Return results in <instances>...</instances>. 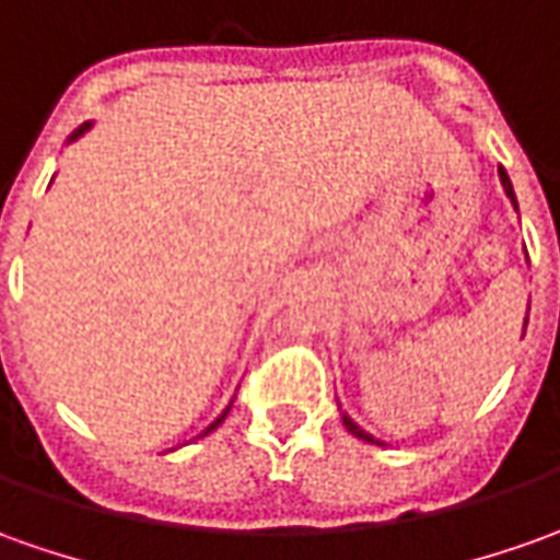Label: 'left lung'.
<instances>
[{
  "mask_svg": "<svg viewBox=\"0 0 560 560\" xmlns=\"http://www.w3.org/2000/svg\"><path fill=\"white\" fill-rule=\"evenodd\" d=\"M500 184H503L505 196H509V201H512V208L518 211V199H515V189H512V180H509V174H505L503 165H500ZM524 328H527V318H524ZM343 425H346V429H349V432H352V435H355V439L368 441V444H383V441L374 439L371 432H364V429H361V425L355 423V420H352L349 413H343Z\"/></svg>",
  "mask_w": 560,
  "mask_h": 560,
  "instance_id": "8db88e82",
  "label": "left lung"
}]
</instances>
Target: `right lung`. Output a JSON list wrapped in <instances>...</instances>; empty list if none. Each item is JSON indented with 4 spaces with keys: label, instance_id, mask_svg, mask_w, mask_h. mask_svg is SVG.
Instances as JSON below:
<instances>
[{
    "label": "right lung",
    "instance_id": "obj_1",
    "mask_svg": "<svg viewBox=\"0 0 560 560\" xmlns=\"http://www.w3.org/2000/svg\"><path fill=\"white\" fill-rule=\"evenodd\" d=\"M89 128H91V121H85V125H82V128H75V131H72V135H70V143H72V140H79V137L85 135V131H89ZM230 408H232V405H230ZM230 408L223 410V413H220V417H217L214 423L208 425V429H205V432H201V435H208V432H214L217 425H220V423H223V420H226V413H230Z\"/></svg>",
    "mask_w": 560,
    "mask_h": 560
}]
</instances>
